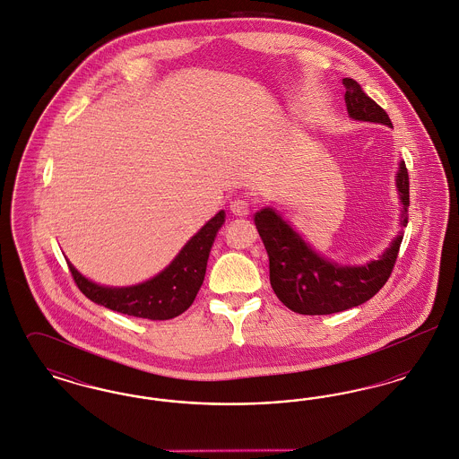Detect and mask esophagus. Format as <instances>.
<instances>
[{"mask_svg":"<svg viewBox=\"0 0 459 459\" xmlns=\"http://www.w3.org/2000/svg\"><path fill=\"white\" fill-rule=\"evenodd\" d=\"M249 210H251L249 203L242 197H236V199L230 201V213L236 215V217H247Z\"/></svg>","mask_w":459,"mask_h":459,"instance_id":"1","label":"esophagus"}]
</instances>
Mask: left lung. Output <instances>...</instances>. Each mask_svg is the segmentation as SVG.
I'll return each instance as SVG.
<instances>
[{
  "mask_svg": "<svg viewBox=\"0 0 459 459\" xmlns=\"http://www.w3.org/2000/svg\"><path fill=\"white\" fill-rule=\"evenodd\" d=\"M346 107L356 120L393 126L389 115L350 77L342 79ZM403 203L401 225H408L410 177L404 161L397 172ZM255 225L270 260V284L277 298L299 315H330L363 305L389 281L403 236L377 260L363 266H339L318 256L272 208L255 215Z\"/></svg>",
  "mask_w": 459,
  "mask_h": 459,
  "instance_id": "obj_1",
  "label": "left lung"
}]
</instances>
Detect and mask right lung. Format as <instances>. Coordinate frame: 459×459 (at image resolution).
Listing matches in <instances>:
<instances>
[{
  "instance_id": "right-lung-1",
  "label": "right lung",
  "mask_w": 459,
  "mask_h": 459,
  "mask_svg": "<svg viewBox=\"0 0 459 459\" xmlns=\"http://www.w3.org/2000/svg\"><path fill=\"white\" fill-rule=\"evenodd\" d=\"M223 221L225 213L219 212L182 247L174 262L144 284L122 289L103 287L82 277L70 263L68 268L74 282L91 301L129 316L170 320L195 303L204 281L210 249Z\"/></svg>"
}]
</instances>
